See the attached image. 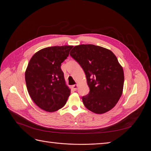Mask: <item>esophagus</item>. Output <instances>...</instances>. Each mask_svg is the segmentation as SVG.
Masks as SVG:
<instances>
[{
  "instance_id": "obj_1",
  "label": "esophagus",
  "mask_w": 151,
  "mask_h": 151,
  "mask_svg": "<svg viewBox=\"0 0 151 151\" xmlns=\"http://www.w3.org/2000/svg\"><path fill=\"white\" fill-rule=\"evenodd\" d=\"M77 88H78V85H77V84L73 85V86H72V89L74 90V91H76L77 89Z\"/></svg>"
}]
</instances>
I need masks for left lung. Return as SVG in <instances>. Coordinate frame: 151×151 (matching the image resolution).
Masks as SVG:
<instances>
[{
  "mask_svg": "<svg viewBox=\"0 0 151 151\" xmlns=\"http://www.w3.org/2000/svg\"><path fill=\"white\" fill-rule=\"evenodd\" d=\"M70 55L83 68L90 89L83 97L84 106L96 114L111 110L119 101L124 84L123 67L115 55L91 44L75 46Z\"/></svg>",
  "mask_w": 151,
  "mask_h": 151,
  "instance_id": "obj_1",
  "label": "left lung"
}]
</instances>
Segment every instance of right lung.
I'll list each match as a JSON object with an SVG mask.
<instances>
[{
  "label": "right lung",
  "instance_id": "right-lung-1",
  "mask_svg": "<svg viewBox=\"0 0 151 151\" xmlns=\"http://www.w3.org/2000/svg\"><path fill=\"white\" fill-rule=\"evenodd\" d=\"M73 46L45 48L31 57L25 72L27 89L37 106L48 112H54L66 104L70 94L61 63L69 55Z\"/></svg>",
  "mask_w": 151,
  "mask_h": 151
}]
</instances>
